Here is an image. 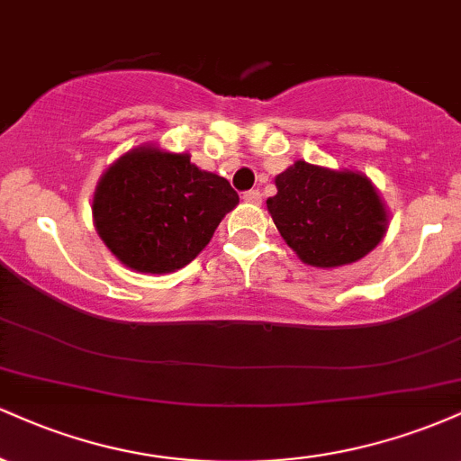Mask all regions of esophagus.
I'll use <instances>...</instances> for the list:
<instances>
[{
  "mask_svg": "<svg viewBox=\"0 0 461 461\" xmlns=\"http://www.w3.org/2000/svg\"><path fill=\"white\" fill-rule=\"evenodd\" d=\"M242 199L247 201V203H262V193L260 190H247V193H242Z\"/></svg>",
  "mask_w": 461,
  "mask_h": 461,
  "instance_id": "34e87169",
  "label": "esophagus"
}]
</instances>
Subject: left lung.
Wrapping results in <instances>:
<instances>
[{"instance_id":"obj_1","label":"left lung","mask_w":461,"mask_h":461,"mask_svg":"<svg viewBox=\"0 0 461 461\" xmlns=\"http://www.w3.org/2000/svg\"><path fill=\"white\" fill-rule=\"evenodd\" d=\"M267 201L279 234L305 264L342 267L366 256L385 234L377 190L353 171H330L303 160L275 177Z\"/></svg>"}]
</instances>
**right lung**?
I'll use <instances>...</instances> for the list:
<instances>
[{
    "label": "right lung",
    "mask_w": 461,
    "mask_h": 461,
    "mask_svg": "<svg viewBox=\"0 0 461 461\" xmlns=\"http://www.w3.org/2000/svg\"><path fill=\"white\" fill-rule=\"evenodd\" d=\"M236 203L230 182L201 171L188 153L140 147L99 179L93 216L97 234L125 267L171 273L199 256Z\"/></svg>",
    "instance_id": "1"
}]
</instances>
